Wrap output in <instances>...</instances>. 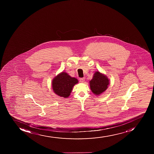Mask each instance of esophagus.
I'll use <instances>...</instances> for the list:
<instances>
[{"label":"esophagus","instance_id":"esophagus-1","mask_svg":"<svg viewBox=\"0 0 154 154\" xmlns=\"http://www.w3.org/2000/svg\"><path fill=\"white\" fill-rule=\"evenodd\" d=\"M85 81V78H80V82H81V83H83Z\"/></svg>","mask_w":154,"mask_h":154}]
</instances>
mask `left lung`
<instances>
[{
  "mask_svg": "<svg viewBox=\"0 0 154 154\" xmlns=\"http://www.w3.org/2000/svg\"><path fill=\"white\" fill-rule=\"evenodd\" d=\"M89 83L92 92L97 96H99L107 89L109 81L105 75L96 71Z\"/></svg>",
  "mask_w": 154,
  "mask_h": 154,
  "instance_id": "8db88e82",
  "label": "left lung"
}]
</instances>
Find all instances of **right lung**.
Wrapping results in <instances>:
<instances>
[{"label": "right lung", "mask_w": 154, "mask_h": 154, "mask_svg": "<svg viewBox=\"0 0 154 154\" xmlns=\"http://www.w3.org/2000/svg\"><path fill=\"white\" fill-rule=\"evenodd\" d=\"M78 83L76 78L71 77L67 73L63 72L53 79L52 86L56 94L60 97L67 98L70 94L73 87Z\"/></svg>", "instance_id": "right-lung-1"}]
</instances>
